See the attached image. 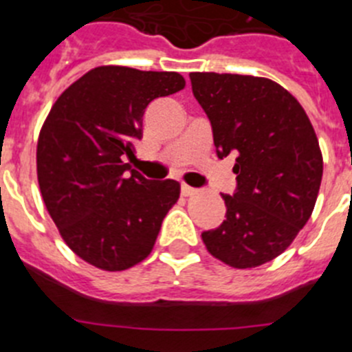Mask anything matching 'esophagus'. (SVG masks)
Segmentation results:
<instances>
[{
    "label": "esophagus",
    "instance_id": "1",
    "mask_svg": "<svg viewBox=\"0 0 352 352\" xmlns=\"http://www.w3.org/2000/svg\"><path fill=\"white\" fill-rule=\"evenodd\" d=\"M180 191H182V196H191V195H195L196 189L191 188V186H188V184H182Z\"/></svg>",
    "mask_w": 352,
    "mask_h": 352
}]
</instances>
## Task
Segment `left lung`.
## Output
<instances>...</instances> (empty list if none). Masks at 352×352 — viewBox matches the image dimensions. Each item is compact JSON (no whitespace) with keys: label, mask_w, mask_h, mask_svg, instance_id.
Returning a JSON list of instances; mask_svg holds the SVG:
<instances>
[{"label":"left lung","mask_w":352,"mask_h":352,"mask_svg":"<svg viewBox=\"0 0 352 352\" xmlns=\"http://www.w3.org/2000/svg\"><path fill=\"white\" fill-rule=\"evenodd\" d=\"M217 156L235 154L226 221L201 233L214 258L254 268L283 254L314 210L322 179L318 137L298 100L270 78L189 74Z\"/></svg>","instance_id":"left-lung-1"}]
</instances>
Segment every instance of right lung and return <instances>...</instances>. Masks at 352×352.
<instances>
[{
  "label": "right lung",
  "mask_w": 352,
  "mask_h": 352,
  "mask_svg": "<svg viewBox=\"0 0 352 352\" xmlns=\"http://www.w3.org/2000/svg\"><path fill=\"white\" fill-rule=\"evenodd\" d=\"M184 85L177 72L98 66L69 85L43 122L36 145L43 204L66 245L100 270L144 261L179 199L177 180L145 179L124 157L142 138L148 103Z\"/></svg>",
  "instance_id": "right-lung-1"
}]
</instances>
